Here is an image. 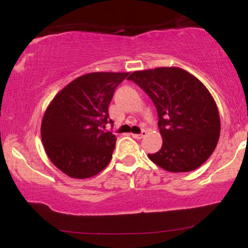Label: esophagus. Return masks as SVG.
Here are the masks:
<instances>
[{
    "mask_svg": "<svg viewBox=\"0 0 248 248\" xmlns=\"http://www.w3.org/2000/svg\"><path fill=\"white\" fill-rule=\"evenodd\" d=\"M146 134H147L146 130H142L140 134H130V135H132L134 139H142L143 136H146Z\"/></svg>",
    "mask_w": 248,
    "mask_h": 248,
    "instance_id": "esophagus-1",
    "label": "esophagus"
}]
</instances>
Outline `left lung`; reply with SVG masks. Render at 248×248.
<instances>
[{"label":"left lung","mask_w":248,"mask_h":248,"mask_svg":"<svg viewBox=\"0 0 248 248\" xmlns=\"http://www.w3.org/2000/svg\"><path fill=\"white\" fill-rule=\"evenodd\" d=\"M150 96L158 115L162 148L148 157L170 172L197 169L219 140L216 101L201 81L179 67L135 71L128 77Z\"/></svg>","instance_id":"left-lung-1"}]
</instances>
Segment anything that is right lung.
<instances>
[{
	"label": "right lung",
	"mask_w": 248,
	"mask_h": 248,
	"mask_svg": "<svg viewBox=\"0 0 248 248\" xmlns=\"http://www.w3.org/2000/svg\"><path fill=\"white\" fill-rule=\"evenodd\" d=\"M128 72L87 73L66 85L50 102L41 135L47 157L72 178L92 177L112 158L116 138L102 127L110 122L108 106Z\"/></svg>",
	"instance_id": "add662e5"
}]
</instances>
